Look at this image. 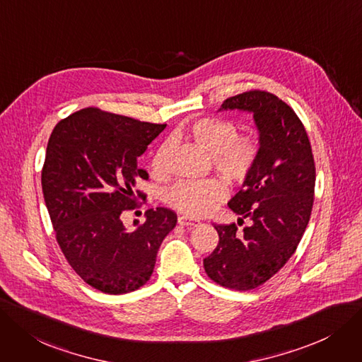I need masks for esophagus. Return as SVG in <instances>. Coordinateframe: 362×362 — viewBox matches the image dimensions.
<instances>
[{
  "label": "esophagus",
  "instance_id": "obj_1",
  "mask_svg": "<svg viewBox=\"0 0 362 362\" xmlns=\"http://www.w3.org/2000/svg\"><path fill=\"white\" fill-rule=\"evenodd\" d=\"M178 224L184 226V227H196L200 224L199 220H194V218H190V216H185V215H181L178 216Z\"/></svg>",
  "mask_w": 362,
  "mask_h": 362
}]
</instances>
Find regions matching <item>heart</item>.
Wrapping results in <instances>:
<instances>
[{"label":"heart","instance_id":"obj_1","mask_svg":"<svg viewBox=\"0 0 362 362\" xmlns=\"http://www.w3.org/2000/svg\"><path fill=\"white\" fill-rule=\"evenodd\" d=\"M238 126L223 119H200L185 129V135L206 154L214 157V166L231 182L248 178L258 158V142L252 136L238 135ZM166 148H158L151 160L154 173L165 172ZM227 196V187L220 180L180 181L168 190L166 202L187 215L208 214Z\"/></svg>","mask_w":362,"mask_h":362}]
</instances>
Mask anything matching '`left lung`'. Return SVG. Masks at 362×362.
Wrapping results in <instances>:
<instances>
[{
  "instance_id": "obj_1",
  "label": "left lung",
  "mask_w": 362,
  "mask_h": 362,
  "mask_svg": "<svg viewBox=\"0 0 362 362\" xmlns=\"http://www.w3.org/2000/svg\"><path fill=\"white\" fill-rule=\"evenodd\" d=\"M252 114L258 131V158L228 208L239 221L215 224L220 242L204 259L208 276L231 290L247 291L279 272L308 227L313 206L315 162L305 126L291 107L269 92L251 90L226 99L218 111Z\"/></svg>"
}]
</instances>
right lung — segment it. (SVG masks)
<instances>
[{"mask_svg":"<svg viewBox=\"0 0 362 362\" xmlns=\"http://www.w3.org/2000/svg\"><path fill=\"white\" fill-rule=\"evenodd\" d=\"M165 127L90 107L50 135L41 185L56 240L78 276L103 293L126 294L147 284L177 224L168 208L148 209L146 223L134 221L131 230L120 218L135 206L136 181L148 178L138 157Z\"/></svg>","mask_w":362,"mask_h":362,"instance_id":"1","label":"right lung"}]
</instances>
